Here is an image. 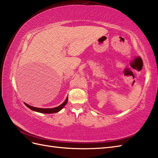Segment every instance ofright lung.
I'll return each instance as SVG.
<instances>
[{
    "mask_svg": "<svg viewBox=\"0 0 158 158\" xmlns=\"http://www.w3.org/2000/svg\"><path fill=\"white\" fill-rule=\"evenodd\" d=\"M68 102V98H67L65 101L64 102L62 105H60V106L55 107V108H52V109H42V108H36V107H34V106H30L28 105V104L24 103L25 105L28 107L29 109H31L32 110H35V111L36 112H39V113H55L60 111V110H61L64 106L66 105V104Z\"/></svg>",
    "mask_w": 158,
    "mask_h": 158,
    "instance_id": "obj_1",
    "label": "right lung"
}]
</instances>
